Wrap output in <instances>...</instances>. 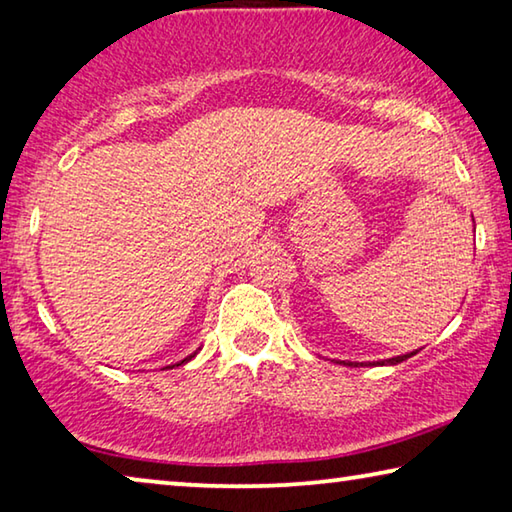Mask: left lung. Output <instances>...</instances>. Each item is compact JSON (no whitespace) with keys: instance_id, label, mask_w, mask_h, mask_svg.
Masks as SVG:
<instances>
[{"instance_id":"1","label":"left lung","mask_w":512,"mask_h":512,"mask_svg":"<svg viewBox=\"0 0 512 512\" xmlns=\"http://www.w3.org/2000/svg\"><path fill=\"white\" fill-rule=\"evenodd\" d=\"M413 354H418V350L409 352V354H400V357H393V359H381V361H372V363L368 361V366H395V363H402L409 357H413ZM341 363H343V366H363V363H357V361H341Z\"/></svg>"}]
</instances>
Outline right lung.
<instances>
[{
	"mask_svg": "<svg viewBox=\"0 0 512 512\" xmlns=\"http://www.w3.org/2000/svg\"><path fill=\"white\" fill-rule=\"evenodd\" d=\"M196 357V352L194 354H189V357H185L183 361H178V363H173V366H183V363H187V361H192ZM173 366H167V368H173Z\"/></svg>",
	"mask_w": 512,
	"mask_h": 512,
	"instance_id": "obj_1",
	"label": "right lung"
}]
</instances>
